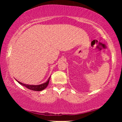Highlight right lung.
<instances>
[{"label":"right lung","mask_w":122,"mask_h":122,"mask_svg":"<svg viewBox=\"0 0 122 122\" xmlns=\"http://www.w3.org/2000/svg\"><path fill=\"white\" fill-rule=\"evenodd\" d=\"M50 78H51V77H49V78L48 80V81L45 82V83H42L41 84H39V85H30V84H26L22 83H21V82H20L19 81H17L16 80V81H17L19 84H21V85L25 86V87H26L27 88H28V89L32 90L33 91H41V90H43L44 89H45L47 87V86L48 85L49 79H50Z\"/></svg>","instance_id":"right-lung-1"}]
</instances>
